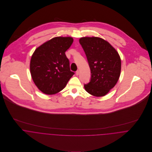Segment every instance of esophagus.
Instances as JSON below:
<instances>
[{
    "label": "esophagus",
    "instance_id": "34e87169",
    "mask_svg": "<svg viewBox=\"0 0 152 152\" xmlns=\"http://www.w3.org/2000/svg\"><path fill=\"white\" fill-rule=\"evenodd\" d=\"M75 74H76V75H79V74H80V71H79V70H77V71H76V73H75Z\"/></svg>",
    "mask_w": 152,
    "mask_h": 152
}]
</instances>
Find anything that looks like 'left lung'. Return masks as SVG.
Here are the masks:
<instances>
[{"instance_id":"8db88e82","label":"left lung","mask_w":152,"mask_h":152,"mask_svg":"<svg viewBox=\"0 0 152 152\" xmlns=\"http://www.w3.org/2000/svg\"><path fill=\"white\" fill-rule=\"evenodd\" d=\"M91 69L90 82L84 85L87 92L95 96L107 94L117 83L121 70V60L116 50L105 40L96 37L79 40Z\"/></svg>"}]
</instances>
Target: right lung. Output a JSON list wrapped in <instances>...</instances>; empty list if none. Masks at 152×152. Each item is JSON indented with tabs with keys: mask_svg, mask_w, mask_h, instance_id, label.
I'll return each mask as SVG.
<instances>
[{
	"mask_svg": "<svg viewBox=\"0 0 152 152\" xmlns=\"http://www.w3.org/2000/svg\"><path fill=\"white\" fill-rule=\"evenodd\" d=\"M72 43L70 37H54L36 48L33 54L31 75L35 85L44 94L59 92L74 74L65 54Z\"/></svg>",
	"mask_w": 152,
	"mask_h": 152,
	"instance_id": "1",
	"label": "right lung"
}]
</instances>
